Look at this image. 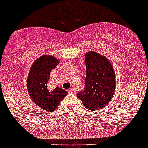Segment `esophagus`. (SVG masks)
<instances>
[{"label":"esophagus","instance_id":"obj_1","mask_svg":"<svg viewBox=\"0 0 148 148\" xmlns=\"http://www.w3.org/2000/svg\"><path fill=\"white\" fill-rule=\"evenodd\" d=\"M68 92L69 93H73L74 92V88H72V87H71V88H69L68 90Z\"/></svg>","mask_w":148,"mask_h":148}]
</instances>
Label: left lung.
Here are the masks:
<instances>
[{
  "label": "left lung",
  "instance_id": "left-lung-1",
  "mask_svg": "<svg viewBox=\"0 0 148 148\" xmlns=\"http://www.w3.org/2000/svg\"><path fill=\"white\" fill-rule=\"evenodd\" d=\"M85 62V85L77 97L87 109L99 110L107 105L116 90L115 72L109 60L95 51L86 54Z\"/></svg>",
  "mask_w": 148,
  "mask_h": 148
}]
</instances>
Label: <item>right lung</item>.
<instances>
[{"label":"right lung","instance_id":"right-lung-1","mask_svg":"<svg viewBox=\"0 0 148 148\" xmlns=\"http://www.w3.org/2000/svg\"><path fill=\"white\" fill-rule=\"evenodd\" d=\"M58 60L49 55H44L35 61L29 73L27 88L29 96L42 110L53 112L62 99L68 94L63 89L56 87L49 90L47 83L50 78V72L58 64Z\"/></svg>","mask_w":148,"mask_h":148}]
</instances>
